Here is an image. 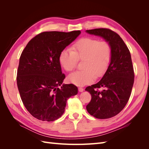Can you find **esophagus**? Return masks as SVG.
<instances>
[{
    "mask_svg": "<svg viewBox=\"0 0 149 149\" xmlns=\"http://www.w3.org/2000/svg\"><path fill=\"white\" fill-rule=\"evenodd\" d=\"M78 90H79V92H83L84 91V89L83 88L79 87V88H78Z\"/></svg>",
    "mask_w": 149,
    "mask_h": 149,
    "instance_id": "obj_1",
    "label": "esophagus"
}]
</instances>
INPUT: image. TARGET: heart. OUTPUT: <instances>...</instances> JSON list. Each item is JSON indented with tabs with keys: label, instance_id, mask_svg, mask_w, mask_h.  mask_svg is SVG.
Returning a JSON list of instances; mask_svg holds the SVG:
<instances>
[{
	"label": "heart",
	"instance_id": "heart-1",
	"mask_svg": "<svg viewBox=\"0 0 149 149\" xmlns=\"http://www.w3.org/2000/svg\"><path fill=\"white\" fill-rule=\"evenodd\" d=\"M112 48L106 41H99L94 38H83L76 42L70 49L62 50L59 56L61 66L66 71L74 70L78 60L83 61L81 71L68 76L71 83L83 86L92 83L95 78H100L105 73L110 64Z\"/></svg>",
	"mask_w": 149,
	"mask_h": 149
}]
</instances>
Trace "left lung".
<instances>
[{"label": "left lung", "mask_w": 149, "mask_h": 149, "mask_svg": "<svg viewBox=\"0 0 149 149\" xmlns=\"http://www.w3.org/2000/svg\"><path fill=\"white\" fill-rule=\"evenodd\" d=\"M86 33L102 37L112 48L110 64L101 79L86 88L91 95L86 106L89 114L97 119H108L119 114L130 97L134 81L131 56L120 36L107 29L86 30ZM101 88V91L98 90Z\"/></svg>", "instance_id": "1"}]
</instances>
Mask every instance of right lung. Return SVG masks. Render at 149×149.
Wrapping results in <instances>:
<instances>
[{
  "label": "right lung",
  "mask_w": 149,
  "mask_h": 149,
  "mask_svg": "<svg viewBox=\"0 0 149 149\" xmlns=\"http://www.w3.org/2000/svg\"><path fill=\"white\" fill-rule=\"evenodd\" d=\"M81 31H45L26 45L20 58L17 83L22 101L34 118L53 121L65 112L67 100L78 94L73 84H63L59 56ZM61 88H59V86Z\"/></svg>",
  "instance_id": "right-lung-1"
}]
</instances>
